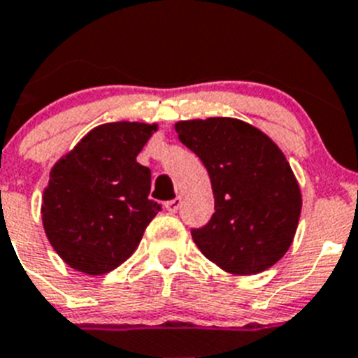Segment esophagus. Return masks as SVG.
Here are the masks:
<instances>
[{
	"mask_svg": "<svg viewBox=\"0 0 358 358\" xmlns=\"http://www.w3.org/2000/svg\"><path fill=\"white\" fill-rule=\"evenodd\" d=\"M180 205H182V199H180V198H175V199H171V201L164 203V207H166V210L171 212V214H175V212L178 210Z\"/></svg>",
	"mask_w": 358,
	"mask_h": 358,
	"instance_id": "1",
	"label": "esophagus"
}]
</instances>
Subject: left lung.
Instances as JSON below:
<instances>
[{"mask_svg": "<svg viewBox=\"0 0 358 358\" xmlns=\"http://www.w3.org/2000/svg\"><path fill=\"white\" fill-rule=\"evenodd\" d=\"M178 139L210 176L214 215L192 239L203 255L231 275H257L294 241L301 191L283 151L241 119L178 121Z\"/></svg>", "mask_w": 358, "mask_h": 358, "instance_id": "1", "label": "left lung"}]
</instances>
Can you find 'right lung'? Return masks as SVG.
I'll return each instance as SVG.
<instances>
[{"label":"right lung","mask_w":358,"mask_h":358,"mask_svg":"<svg viewBox=\"0 0 358 358\" xmlns=\"http://www.w3.org/2000/svg\"><path fill=\"white\" fill-rule=\"evenodd\" d=\"M157 123L117 121L92 128L50 171L43 227L69 267L105 275L137 250L159 203L148 199L151 171L137 162Z\"/></svg>","instance_id":"right-lung-1"}]
</instances>
